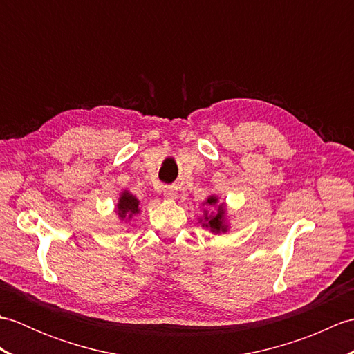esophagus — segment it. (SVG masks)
I'll use <instances>...</instances> for the list:
<instances>
[{"mask_svg":"<svg viewBox=\"0 0 354 354\" xmlns=\"http://www.w3.org/2000/svg\"><path fill=\"white\" fill-rule=\"evenodd\" d=\"M162 192H164L165 198H169V199H176L178 198V189L175 185H165Z\"/></svg>","mask_w":354,"mask_h":354,"instance_id":"obj_1","label":"esophagus"}]
</instances>
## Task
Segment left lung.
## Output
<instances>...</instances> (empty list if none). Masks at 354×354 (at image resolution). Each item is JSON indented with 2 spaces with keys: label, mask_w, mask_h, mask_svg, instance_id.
I'll return each instance as SVG.
<instances>
[{
  "label": "left lung",
  "mask_w": 354,
  "mask_h": 354,
  "mask_svg": "<svg viewBox=\"0 0 354 354\" xmlns=\"http://www.w3.org/2000/svg\"><path fill=\"white\" fill-rule=\"evenodd\" d=\"M205 204L209 205V207H214L217 204V198L209 196ZM202 227H207V228L212 230L213 232H225V231H227L228 227H227V223H225L223 204L219 205V208H217L216 214H208L207 209H204V223H202Z\"/></svg>",
  "instance_id": "left-lung-1"
}]
</instances>
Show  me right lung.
I'll list each match as a JSON object with an SVG mask.
<instances>
[{
  "label": "right lung",
  "mask_w": 354,
  "mask_h": 354,
  "mask_svg": "<svg viewBox=\"0 0 354 354\" xmlns=\"http://www.w3.org/2000/svg\"><path fill=\"white\" fill-rule=\"evenodd\" d=\"M138 212H140V209H138V199L132 196L131 193L124 192L122 194V198H120L118 205H117V213H118L120 219L129 221V219H132L135 214H138Z\"/></svg>",
  "instance_id": "right-lung-1"
}]
</instances>
